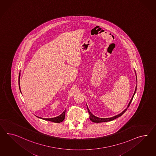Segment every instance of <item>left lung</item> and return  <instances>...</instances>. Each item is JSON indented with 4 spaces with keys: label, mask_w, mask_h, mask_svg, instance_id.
Wrapping results in <instances>:
<instances>
[{
    "label": "left lung",
    "mask_w": 156,
    "mask_h": 156,
    "mask_svg": "<svg viewBox=\"0 0 156 156\" xmlns=\"http://www.w3.org/2000/svg\"><path fill=\"white\" fill-rule=\"evenodd\" d=\"M135 73H136V72H135ZM136 81H137V76H136ZM136 89H137V85H136V88H135V92H134V93H133V96H132V98H131V100H130V101H129V104H128V106H127V108L124 110V111H123V112H122L121 113L119 114H118V115H117L114 116H113V117L108 118H98V117H97L96 116H94V115H93V114H92V113H91V112H90V110H89L88 106H87L88 112H89V115H90V116H89L90 120L92 121L93 122H94V123H102V122H109V121H112V120H113L114 119H115L116 118H117L119 117L120 116L124 114V112H126V111L127 110V108H128V107H129V105H130V104L131 103L132 99H133V97L135 96V93H136Z\"/></svg>",
    "instance_id": "8db88e82"
}]
</instances>
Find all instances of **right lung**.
Masks as SVG:
<instances>
[{
	"label": "right lung",
	"mask_w": 156,
	"mask_h": 156,
	"mask_svg": "<svg viewBox=\"0 0 156 156\" xmlns=\"http://www.w3.org/2000/svg\"><path fill=\"white\" fill-rule=\"evenodd\" d=\"M20 73H19V89H20V92H21V90H20ZM65 114H66V110H64V112H63V113L62 114H60V115L58 116H56L55 118H41L42 119H44L45 120H48V121H50V122H54V123H60L62 122H63V120L65 118ZM38 117V116H37Z\"/></svg>",
	"instance_id": "obj_1"
}]
</instances>
